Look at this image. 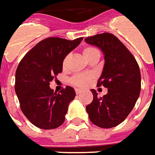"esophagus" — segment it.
Here are the masks:
<instances>
[{"mask_svg":"<svg viewBox=\"0 0 155 155\" xmlns=\"http://www.w3.org/2000/svg\"><path fill=\"white\" fill-rule=\"evenodd\" d=\"M75 92L77 95H78V94H80L82 92V91H81L80 89H75Z\"/></svg>","mask_w":155,"mask_h":155,"instance_id":"1","label":"esophagus"}]
</instances>
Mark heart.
<instances>
[{"instance_id":"obj_1","label":"heart","mask_w":155,"mask_h":155,"mask_svg":"<svg viewBox=\"0 0 155 155\" xmlns=\"http://www.w3.org/2000/svg\"><path fill=\"white\" fill-rule=\"evenodd\" d=\"M82 51H83L84 56L85 57V58L88 61H91L93 58H100V51L97 47L92 46V45H87L85 47H84ZM70 58H71L70 54L65 55L64 58H63L62 68L64 70L68 68ZM91 78V77L90 75L76 74L70 78V82H71V84H72L75 86L84 87L88 84V82L90 81Z\"/></svg>"}]
</instances>
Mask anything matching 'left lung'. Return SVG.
<instances>
[{
    "instance_id": "1",
    "label": "left lung",
    "mask_w": 155,
    "mask_h": 155,
    "mask_svg": "<svg viewBox=\"0 0 155 155\" xmlns=\"http://www.w3.org/2000/svg\"><path fill=\"white\" fill-rule=\"evenodd\" d=\"M104 54V70L97 86L108 89L103 97L95 90L93 101L86 106L90 120L103 128L116 127L129 115L140 96V72L133 54L114 34L104 33L85 39Z\"/></svg>"
}]
</instances>
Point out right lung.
Instances as JSON below:
<instances>
[{
	"label": "right lung",
	"mask_w": 155,
	"mask_h": 155,
	"mask_svg": "<svg viewBox=\"0 0 155 155\" xmlns=\"http://www.w3.org/2000/svg\"><path fill=\"white\" fill-rule=\"evenodd\" d=\"M83 39L46 38L21 60L15 72V92L21 111L34 126L52 129L64 122L69 104L76 96L74 89L66 86L58 93L54 92L50 88V82L62 72L64 56Z\"/></svg>",
	"instance_id": "right-lung-1"
}]
</instances>
